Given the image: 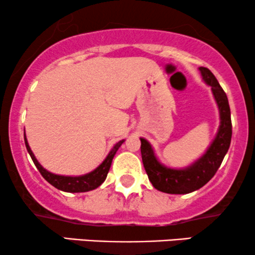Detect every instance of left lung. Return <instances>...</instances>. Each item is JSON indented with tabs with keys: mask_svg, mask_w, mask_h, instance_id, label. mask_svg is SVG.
I'll use <instances>...</instances> for the list:
<instances>
[{
	"mask_svg": "<svg viewBox=\"0 0 255 255\" xmlns=\"http://www.w3.org/2000/svg\"><path fill=\"white\" fill-rule=\"evenodd\" d=\"M204 80L212 87L213 96L217 102L221 114V127L217 136L213 140L209 150L192 166L183 170H175L163 166L154 157L151 145L145 139L141 140L142 164L152 186L160 192L169 194H187L197 191L215 176L221 166L223 158L229 150L233 126H231L230 107L224 90L210 69L200 67Z\"/></svg>",
	"mask_w": 255,
	"mask_h": 255,
	"instance_id": "left-lung-1",
	"label": "left lung"
}]
</instances>
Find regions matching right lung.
<instances>
[{
	"instance_id": "right-lung-1",
	"label": "right lung",
	"mask_w": 255,
	"mask_h": 255,
	"mask_svg": "<svg viewBox=\"0 0 255 255\" xmlns=\"http://www.w3.org/2000/svg\"><path fill=\"white\" fill-rule=\"evenodd\" d=\"M24 137H25L26 148H27L28 153H30L32 160H33L34 165L37 166V169L39 170L40 174H42V176L45 178L49 183L52 184L55 188L60 189V191H63V192H69V193L89 192L101 186V184L104 182L105 178H107V175L108 172H109L111 162H113V158L115 156L116 151L119 150V147L122 145V142H124V140H121V141H119L118 144L114 146L113 150L110 151V153L108 154L107 158H105L104 162L102 163L96 170L90 172V174L83 175V176L72 177V176H60V175H55V174H51V172L46 171L45 169L38 163V160L36 159V157H34V154L32 153L30 146L27 144V140H26L25 134H24Z\"/></svg>"
}]
</instances>
